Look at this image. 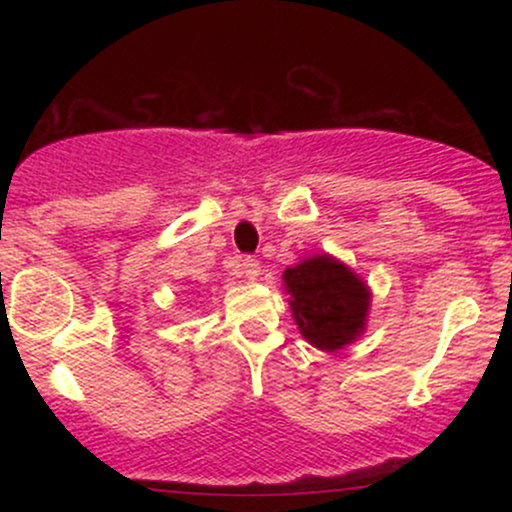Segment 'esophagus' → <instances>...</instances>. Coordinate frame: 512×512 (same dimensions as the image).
Segmentation results:
<instances>
[{
	"label": "esophagus",
	"instance_id": "obj_1",
	"mask_svg": "<svg viewBox=\"0 0 512 512\" xmlns=\"http://www.w3.org/2000/svg\"><path fill=\"white\" fill-rule=\"evenodd\" d=\"M236 267H238L236 272L243 276V279H248V281H255L257 276H260V262L252 260V257H245V260H240Z\"/></svg>",
	"mask_w": 512,
	"mask_h": 512
}]
</instances>
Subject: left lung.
I'll return each instance as SVG.
<instances>
[{
  "instance_id": "8db88e82",
  "label": "left lung",
  "mask_w": 512,
  "mask_h": 512,
  "mask_svg": "<svg viewBox=\"0 0 512 512\" xmlns=\"http://www.w3.org/2000/svg\"><path fill=\"white\" fill-rule=\"evenodd\" d=\"M281 279L298 332L315 349L332 354L366 332L370 286L330 252L303 257L286 267Z\"/></svg>"
}]
</instances>
